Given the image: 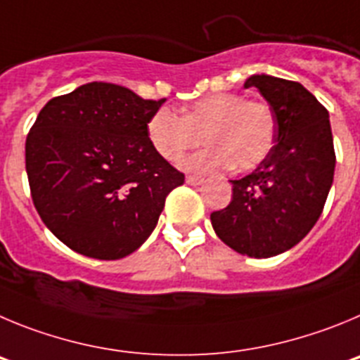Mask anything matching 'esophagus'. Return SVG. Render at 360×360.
<instances>
[{"label":"esophagus","instance_id":"1","mask_svg":"<svg viewBox=\"0 0 360 360\" xmlns=\"http://www.w3.org/2000/svg\"><path fill=\"white\" fill-rule=\"evenodd\" d=\"M202 181V177L199 176H186V184H192V186H197V184H200Z\"/></svg>","mask_w":360,"mask_h":360}]
</instances>
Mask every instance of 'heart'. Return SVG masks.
I'll list each match as a JSON object with an SVG mask.
<instances>
[{"label": "heart", "mask_w": 360, "mask_h": 360, "mask_svg": "<svg viewBox=\"0 0 360 360\" xmlns=\"http://www.w3.org/2000/svg\"><path fill=\"white\" fill-rule=\"evenodd\" d=\"M274 132L273 109L236 93H217L195 100L183 109V116L161 108L147 124L152 147L172 163L195 148L204 134L212 145L183 161V167L193 172H212L229 165L236 172L252 170L273 148Z\"/></svg>", "instance_id": "obj_1"}]
</instances>
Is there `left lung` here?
<instances>
[{"mask_svg": "<svg viewBox=\"0 0 360 360\" xmlns=\"http://www.w3.org/2000/svg\"><path fill=\"white\" fill-rule=\"evenodd\" d=\"M244 87H257L273 109L276 145L255 172L231 181V202L210 219L226 245L269 258L314 228L332 186L335 152L328 111L300 82L262 73Z\"/></svg>", "mask_w": 360, "mask_h": 360, "instance_id": "left-lung-1", "label": "left lung"}]
</instances>
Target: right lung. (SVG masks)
<instances>
[{"mask_svg":"<svg viewBox=\"0 0 360 360\" xmlns=\"http://www.w3.org/2000/svg\"><path fill=\"white\" fill-rule=\"evenodd\" d=\"M165 102L89 82L41 109L25 147L28 183L46 228L70 249L118 260L154 231L167 195L184 183L147 134Z\"/></svg>","mask_w":360,"mask_h":360,"instance_id":"right-lung-1","label":"right lung"}]
</instances>
